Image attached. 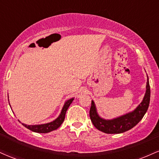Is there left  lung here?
<instances>
[{
	"label": "left lung",
	"mask_w": 159,
	"mask_h": 159,
	"mask_svg": "<svg viewBox=\"0 0 159 159\" xmlns=\"http://www.w3.org/2000/svg\"><path fill=\"white\" fill-rule=\"evenodd\" d=\"M150 101V87L147 76L146 93L142 102L134 111L111 120H105L101 117L97 112L93 100L91 102L90 110V120L98 130L106 134H120L130 130L138 124L145 115L149 107Z\"/></svg>",
	"instance_id": "left-lung-1"
}]
</instances>
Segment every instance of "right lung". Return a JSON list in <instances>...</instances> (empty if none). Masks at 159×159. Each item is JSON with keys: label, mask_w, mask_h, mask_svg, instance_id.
<instances>
[{"label": "right lung", "mask_w": 159, "mask_h": 159, "mask_svg": "<svg viewBox=\"0 0 159 159\" xmlns=\"http://www.w3.org/2000/svg\"><path fill=\"white\" fill-rule=\"evenodd\" d=\"M74 98H71L65 102L63 108H62L61 110V114L58 116V117H57L56 119L53 120L52 122H50V123H48L40 124V125H26V124L24 123H22V125L25 127H26L27 129H30L32 132L37 133H48L52 132V131L56 130L57 129H58V128L61 126V124L63 123V121H64L67 109L69 108V105H71V103L72 102ZM9 104H10V102H9Z\"/></svg>", "instance_id": "add662e5"}]
</instances>
